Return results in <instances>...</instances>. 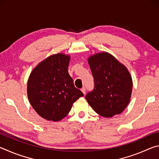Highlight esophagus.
I'll return each instance as SVG.
<instances>
[{"instance_id": "obj_1", "label": "esophagus", "mask_w": 159, "mask_h": 159, "mask_svg": "<svg viewBox=\"0 0 159 159\" xmlns=\"http://www.w3.org/2000/svg\"><path fill=\"white\" fill-rule=\"evenodd\" d=\"M81 91H82V93L85 95V92H86V89H85V88H84V87L82 88H81Z\"/></svg>"}]
</instances>
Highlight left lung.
I'll return each mask as SVG.
<instances>
[{
	"label": "left lung",
	"mask_w": 159,
	"mask_h": 159,
	"mask_svg": "<svg viewBox=\"0 0 159 159\" xmlns=\"http://www.w3.org/2000/svg\"><path fill=\"white\" fill-rule=\"evenodd\" d=\"M95 88L85 99L99 115L111 118L120 114L130 100L133 80L130 72L116 58L102 52L88 59Z\"/></svg>",
	"instance_id": "obj_1"
}]
</instances>
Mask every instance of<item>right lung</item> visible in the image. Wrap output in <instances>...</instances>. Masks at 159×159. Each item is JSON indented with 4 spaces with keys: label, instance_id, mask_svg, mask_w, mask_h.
<instances>
[{
    "label": "right lung",
    "instance_id": "right-lung-1",
    "mask_svg": "<svg viewBox=\"0 0 159 159\" xmlns=\"http://www.w3.org/2000/svg\"><path fill=\"white\" fill-rule=\"evenodd\" d=\"M69 61L70 56L65 54L50 55L38 64L29 77V102L37 114L48 120L63 119L74 102L83 96L68 73Z\"/></svg>",
    "mask_w": 159,
    "mask_h": 159
}]
</instances>
